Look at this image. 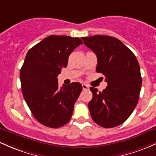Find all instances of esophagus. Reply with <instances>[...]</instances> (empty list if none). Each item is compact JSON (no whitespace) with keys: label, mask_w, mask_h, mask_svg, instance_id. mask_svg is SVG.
<instances>
[{"label":"esophagus","mask_w":156,"mask_h":156,"mask_svg":"<svg viewBox=\"0 0 156 156\" xmlns=\"http://www.w3.org/2000/svg\"><path fill=\"white\" fill-rule=\"evenodd\" d=\"M83 90H89V87L87 86V85H85V84H83Z\"/></svg>","instance_id":"obj_1"}]
</instances>
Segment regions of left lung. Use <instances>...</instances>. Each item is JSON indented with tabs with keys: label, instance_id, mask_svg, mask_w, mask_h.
<instances>
[{
	"label": "left lung",
	"instance_id": "8db88e82",
	"mask_svg": "<svg viewBox=\"0 0 156 156\" xmlns=\"http://www.w3.org/2000/svg\"><path fill=\"white\" fill-rule=\"evenodd\" d=\"M97 57V71L105 77L102 91L90 87L93 94L88 108L94 122L110 128L122 125L134 111L139 101L142 79L136 56L116 37L94 35L82 37Z\"/></svg>",
	"mask_w": 156,
	"mask_h": 156
}]
</instances>
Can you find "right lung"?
Listing matches in <instances>:
<instances>
[{
	"label": "right lung",
	"mask_w": 156,
	"mask_h": 156,
	"mask_svg": "<svg viewBox=\"0 0 156 156\" xmlns=\"http://www.w3.org/2000/svg\"><path fill=\"white\" fill-rule=\"evenodd\" d=\"M83 44L78 37L51 35L28 51L20 72L26 104L37 121L58 128L71 119L83 86L72 83L59 88L57 76L68 65L69 55Z\"/></svg>",
	"instance_id": "right-lung-1"
}]
</instances>
